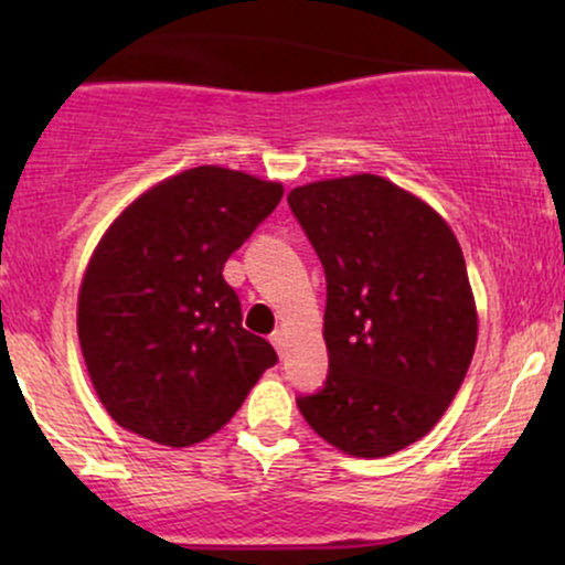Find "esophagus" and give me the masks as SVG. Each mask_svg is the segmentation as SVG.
I'll return each instance as SVG.
<instances>
[{
  "mask_svg": "<svg viewBox=\"0 0 565 565\" xmlns=\"http://www.w3.org/2000/svg\"><path fill=\"white\" fill-rule=\"evenodd\" d=\"M270 342H274L276 345V350H278V355H284L287 353V345H289V337H287V332H284V329H278V332L270 337Z\"/></svg>",
  "mask_w": 565,
  "mask_h": 565,
  "instance_id": "obj_1",
  "label": "esophagus"
}]
</instances>
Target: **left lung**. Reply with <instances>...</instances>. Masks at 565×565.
Returning <instances> with one entry per match:
<instances>
[{
    "label": "left lung",
    "instance_id": "obj_1",
    "mask_svg": "<svg viewBox=\"0 0 565 565\" xmlns=\"http://www.w3.org/2000/svg\"><path fill=\"white\" fill-rule=\"evenodd\" d=\"M289 206L327 274L329 377L297 398L350 457H391L436 427L478 340L462 249L427 201L380 174L291 188Z\"/></svg>",
    "mask_w": 565,
    "mask_h": 565
}]
</instances>
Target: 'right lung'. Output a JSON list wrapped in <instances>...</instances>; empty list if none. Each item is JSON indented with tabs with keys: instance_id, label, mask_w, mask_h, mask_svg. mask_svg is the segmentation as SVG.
Masks as SVG:
<instances>
[{
	"instance_id": "right-lung-1",
	"label": "right lung",
	"mask_w": 565,
	"mask_h": 565,
	"mask_svg": "<svg viewBox=\"0 0 565 565\" xmlns=\"http://www.w3.org/2000/svg\"><path fill=\"white\" fill-rule=\"evenodd\" d=\"M284 196V185L204 164L129 201L82 276L76 332L111 419L185 449L215 436L276 350L242 327L223 265Z\"/></svg>"
}]
</instances>
